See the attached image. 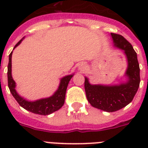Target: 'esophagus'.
Instances as JSON below:
<instances>
[{
    "mask_svg": "<svg viewBox=\"0 0 148 148\" xmlns=\"http://www.w3.org/2000/svg\"><path fill=\"white\" fill-rule=\"evenodd\" d=\"M85 68H86V65L82 63V64H81L79 65V66H78V70H80V71H83Z\"/></svg>",
    "mask_w": 148,
    "mask_h": 148,
    "instance_id": "34e87169",
    "label": "esophagus"
}]
</instances>
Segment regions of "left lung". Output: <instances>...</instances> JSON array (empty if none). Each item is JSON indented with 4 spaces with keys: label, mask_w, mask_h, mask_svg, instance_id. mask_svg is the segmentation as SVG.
I'll use <instances>...</instances> for the list:
<instances>
[{
    "label": "left lung",
    "mask_w": 148,
    "mask_h": 148,
    "mask_svg": "<svg viewBox=\"0 0 148 148\" xmlns=\"http://www.w3.org/2000/svg\"><path fill=\"white\" fill-rule=\"evenodd\" d=\"M114 46L124 50L127 60L125 75L127 82L117 85L90 84L85 77L84 89L90 104L95 108L108 113L115 112L130 104L140 84V69L137 54L131 44L122 35L111 33Z\"/></svg>",
    "instance_id": "8db88e82"
}]
</instances>
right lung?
Here are the masks:
<instances>
[{
	"mask_svg": "<svg viewBox=\"0 0 148 148\" xmlns=\"http://www.w3.org/2000/svg\"><path fill=\"white\" fill-rule=\"evenodd\" d=\"M23 38H23L21 40H20L17 43L14 49L21 43ZM12 52L9 56V64H8L7 70L8 87L10 88L12 95L18 101V104H20V106H21L22 108L29 112H32L35 114L44 115V116L49 115L55 111L58 110L64 104L66 88H67L68 84L70 82V79L73 76V74L66 75L61 78L58 89L56 90L52 96L36 100L35 101H29L18 95L15 90V86H16L15 82L12 77Z\"/></svg>",
	"mask_w": 148,
	"mask_h": 148,
	"instance_id": "add662e5",
	"label": "right lung"
}]
</instances>
